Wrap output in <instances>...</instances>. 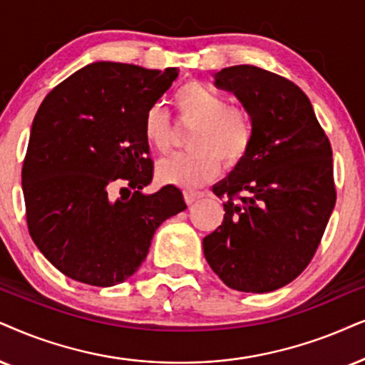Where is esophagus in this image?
Segmentation results:
<instances>
[{
	"label": "esophagus",
	"instance_id": "34e87169",
	"mask_svg": "<svg viewBox=\"0 0 365 365\" xmlns=\"http://www.w3.org/2000/svg\"><path fill=\"white\" fill-rule=\"evenodd\" d=\"M183 197H185L187 204L192 205L193 202L198 200V198L204 197V193H202V192H193V190H185V192H183Z\"/></svg>",
	"mask_w": 365,
	"mask_h": 365
}]
</instances>
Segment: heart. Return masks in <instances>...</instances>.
Returning a JSON list of instances; mask_svg holds the SVG:
<instances>
[{
  "instance_id": "heart-1",
  "label": "heart",
  "mask_w": 365,
  "mask_h": 365,
  "mask_svg": "<svg viewBox=\"0 0 365 365\" xmlns=\"http://www.w3.org/2000/svg\"><path fill=\"white\" fill-rule=\"evenodd\" d=\"M180 116L193 124L188 138L190 151L161 160L156 167L160 182L183 188H197L210 182L220 168L236 167L246 158L255 138L249 113L239 106H227L222 94L202 82H188L175 96ZM146 141L160 153L172 145V126L167 109L156 104L143 123Z\"/></svg>"
}]
</instances>
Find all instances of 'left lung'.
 Returning a JSON list of instances; mask_svg holds the SVG:
<instances>
[{
    "label": "left lung",
    "instance_id": "left-lung-1",
    "mask_svg": "<svg viewBox=\"0 0 365 365\" xmlns=\"http://www.w3.org/2000/svg\"><path fill=\"white\" fill-rule=\"evenodd\" d=\"M214 77L241 101L255 138L246 158L212 188L227 200L222 225L204 237V255L229 288L269 293L302 274L325 232L336 198L330 141L292 81L255 66Z\"/></svg>",
    "mask_w": 365,
    "mask_h": 365
}]
</instances>
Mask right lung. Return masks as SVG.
Segmentation results:
<instances>
[{
  "mask_svg": "<svg viewBox=\"0 0 365 365\" xmlns=\"http://www.w3.org/2000/svg\"><path fill=\"white\" fill-rule=\"evenodd\" d=\"M177 77V67L94 62L36 110L21 170L26 224L41 255L68 278L123 283L161 222L187 209L175 185L143 193L153 178L143 123ZM118 181L127 187L116 199Z\"/></svg>",
  "mask_w": 365,
  "mask_h": 365,
  "instance_id": "right-lung-1",
  "label": "right lung"
}]
</instances>
